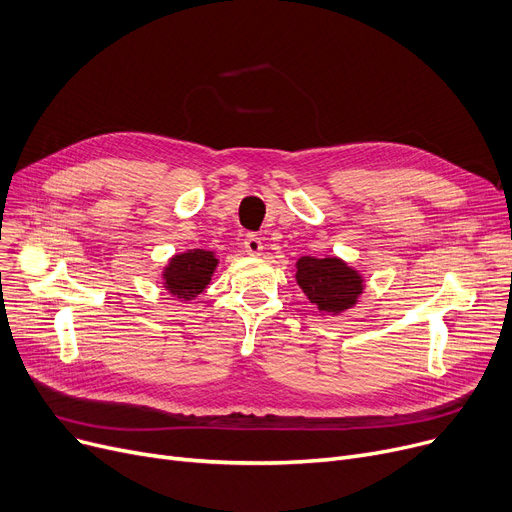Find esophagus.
I'll return each instance as SVG.
<instances>
[{
    "mask_svg": "<svg viewBox=\"0 0 512 512\" xmlns=\"http://www.w3.org/2000/svg\"><path fill=\"white\" fill-rule=\"evenodd\" d=\"M242 247H245L247 255L259 257V255L263 253V240H261L259 236H255V234H249V236L245 238V242H242Z\"/></svg>",
    "mask_w": 512,
    "mask_h": 512,
    "instance_id": "esophagus-1",
    "label": "esophagus"
}]
</instances>
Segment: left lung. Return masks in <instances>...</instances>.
<instances>
[{"label": "left lung", "mask_w": 512, "mask_h": 512, "mask_svg": "<svg viewBox=\"0 0 512 512\" xmlns=\"http://www.w3.org/2000/svg\"><path fill=\"white\" fill-rule=\"evenodd\" d=\"M294 267L301 290L324 317H336L353 309L365 290L363 274L336 255H305Z\"/></svg>", "instance_id": "obj_1"}]
</instances>
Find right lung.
<instances>
[{
  "mask_svg": "<svg viewBox=\"0 0 512 512\" xmlns=\"http://www.w3.org/2000/svg\"><path fill=\"white\" fill-rule=\"evenodd\" d=\"M220 259L213 251L188 249L168 259L161 272V284L178 301H193L207 288Z\"/></svg>",
  "mask_w": 512,
  "mask_h": 512,
  "instance_id": "right-lung-1",
  "label": "right lung"
}]
</instances>
